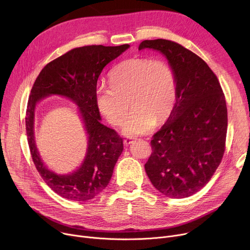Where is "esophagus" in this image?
Returning <instances> with one entry per match:
<instances>
[{"label":"esophagus","instance_id":"esophagus-1","mask_svg":"<svg viewBox=\"0 0 250 250\" xmlns=\"http://www.w3.org/2000/svg\"><path fill=\"white\" fill-rule=\"evenodd\" d=\"M132 142H134V141H132V138H127V139H125V140H124V144H125V146L130 145Z\"/></svg>","mask_w":250,"mask_h":250}]
</instances>
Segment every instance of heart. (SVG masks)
Segmentation results:
<instances>
[{
	"mask_svg": "<svg viewBox=\"0 0 250 250\" xmlns=\"http://www.w3.org/2000/svg\"><path fill=\"white\" fill-rule=\"evenodd\" d=\"M110 85L96 89V104L104 118L120 125L129 108L132 110L124 124L126 136L144 135L156 121L171 114L177 101V77L166 61L149 58H129L112 69Z\"/></svg>",
	"mask_w": 250,
	"mask_h": 250,
	"instance_id": "heart-1",
	"label": "heart"
}]
</instances>
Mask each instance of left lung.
<instances>
[{"label": "left lung", "instance_id": "1", "mask_svg": "<svg viewBox=\"0 0 250 250\" xmlns=\"http://www.w3.org/2000/svg\"><path fill=\"white\" fill-rule=\"evenodd\" d=\"M145 48L164 54L177 77L176 104L153 136L146 173L163 195L186 198L207 184L223 158L225 96L207 63L187 48L166 39L145 40L139 50Z\"/></svg>", "mask_w": 250, "mask_h": 250}]
</instances>
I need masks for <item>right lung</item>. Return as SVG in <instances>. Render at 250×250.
<instances>
[{"instance_id": "1", "label": "right lung", "mask_w": 250, "mask_h": 250, "mask_svg": "<svg viewBox=\"0 0 250 250\" xmlns=\"http://www.w3.org/2000/svg\"><path fill=\"white\" fill-rule=\"evenodd\" d=\"M129 47L90 45L74 48L49 62L41 70L31 89L26 109V132L35 167L46 184L68 200L84 202L103 192L111 179L121 156L123 139L114 129L101 124L96 104V84L104 66ZM56 94L69 98L80 107L89 135L85 161L69 175H57L42 162L34 140V116L37 103Z\"/></svg>"}]
</instances>
